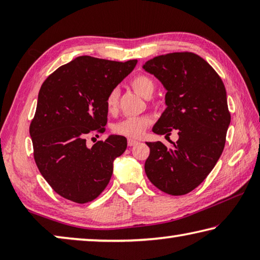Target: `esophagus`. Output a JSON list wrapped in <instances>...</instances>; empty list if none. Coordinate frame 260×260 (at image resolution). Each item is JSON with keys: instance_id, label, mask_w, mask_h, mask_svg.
<instances>
[{"instance_id": "obj_1", "label": "esophagus", "mask_w": 260, "mask_h": 260, "mask_svg": "<svg viewBox=\"0 0 260 260\" xmlns=\"http://www.w3.org/2000/svg\"><path fill=\"white\" fill-rule=\"evenodd\" d=\"M136 143H138V141H136V140H133V139L127 140V144H128V147H133V146H135Z\"/></svg>"}]
</instances>
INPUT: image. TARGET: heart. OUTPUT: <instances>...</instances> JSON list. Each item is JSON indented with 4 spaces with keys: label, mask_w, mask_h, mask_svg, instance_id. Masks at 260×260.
I'll return each mask as SVG.
<instances>
[{
    "label": "heart",
    "mask_w": 260,
    "mask_h": 260,
    "mask_svg": "<svg viewBox=\"0 0 260 260\" xmlns=\"http://www.w3.org/2000/svg\"><path fill=\"white\" fill-rule=\"evenodd\" d=\"M131 87L143 98H150L155 90V83L147 76H136L131 80ZM105 107L109 113L114 114L119 107V90L113 88L105 98ZM151 118L149 116L128 117L118 121L112 126L114 134L126 136L128 139H138L151 125Z\"/></svg>",
    "instance_id": "obj_1"
}]
</instances>
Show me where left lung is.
Masks as SVG:
<instances>
[{
	"instance_id": "8db88e82",
	"label": "left lung",
	"mask_w": 260,
	"mask_h": 260,
	"mask_svg": "<svg viewBox=\"0 0 260 260\" xmlns=\"http://www.w3.org/2000/svg\"><path fill=\"white\" fill-rule=\"evenodd\" d=\"M166 88L167 108L152 132L179 140L167 148L147 142L144 171L153 186L169 195L190 192L204 181L221 156L231 124L226 89L219 74L193 52H171L142 67Z\"/></svg>"
}]
</instances>
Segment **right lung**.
Segmentation results:
<instances>
[{"mask_svg": "<svg viewBox=\"0 0 260 260\" xmlns=\"http://www.w3.org/2000/svg\"><path fill=\"white\" fill-rule=\"evenodd\" d=\"M136 63L79 56L43 81L29 125L33 156L42 177L64 199L88 203L108 186L127 140L111 135L88 148L86 138L105 132V98Z\"/></svg>", "mask_w": 260, "mask_h": 260, "instance_id": "add662e5", "label": "right lung"}]
</instances>
